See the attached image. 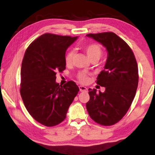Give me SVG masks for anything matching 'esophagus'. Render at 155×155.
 <instances>
[{
    "label": "esophagus",
    "instance_id": "1",
    "mask_svg": "<svg viewBox=\"0 0 155 155\" xmlns=\"http://www.w3.org/2000/svg\"><path fill=\"white\" fill-rule=\"evenodd\" d=\"M79 88L81 92H86L87 90V88L86 87H84V86H79Z\"/></svg>",
    "mask_w": 155,
    "mask_h": 155
}]
</instances>
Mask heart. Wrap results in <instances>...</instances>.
Instances as JSON below:
<instances>
[{
  "label": "heart",
  "mask_w": 155,
  "mask_h": 155,
  "mask_svg": "<svg viewBox=\"0 0 155 155\" xmlns=\"http://www.w3.org/2000/svg\"><path fill=\"white\" fill-rule=\"evenodd\" d=\"M83 49L87 53L90 60L93 59H99L102 55V49H101L100 46L97 44H87V45L84 46ZM74 54H75V52L72 49H70L67 51L65 55V61L67 65H70L72 63L74 58ZM78 79L81 82L87 83L89 81L88 74L85 72L79 73V75H78Z\"/></svg>",
  "instance_id": "1"
}]
</instances>
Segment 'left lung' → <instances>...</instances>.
I'll use <instances>...</instances> for the list:
<instances>
[{
    "label": "left lung",
    "mask_w": 155,
    "mask_h": 155,
    "mask_svg": "<svg viewBox=\"0 0 155 155\" xmlns=\"http://www.w3.org/2000/svg\"><path fill=\"white\" fill-rule=\"evenodd\" d=\"M106 48L107 60L96 83L106 88L104 92L89 89L87 110L92 120L110 126L122 119L130 107L138 84V65L132 49L113 32L90 33Z\"/></svg>",
    "instance_id": "obj_1"
}]
</instances>
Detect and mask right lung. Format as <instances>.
I'll return each instance as SVG.
<instances>
[{
	"mask_svg": "<svg viewBox=\"0 0 155 155\" xmlns=\"http://www.w3.org/2000/svg\"><path fill=\"white\" fill-rule=\"evenodd\" d=\"M77 36L44 33L26 49L21 68L20 95L26 109L39 123L52 127L66 117L79 91L76 83H56L57 72L65 69L68 47Z\"/></svg>",
	"mask_w": 155,
	"mask_h": 155,
	"instance_id": "right-lung-1",
	"label": "right lung"
}]
</instances>
